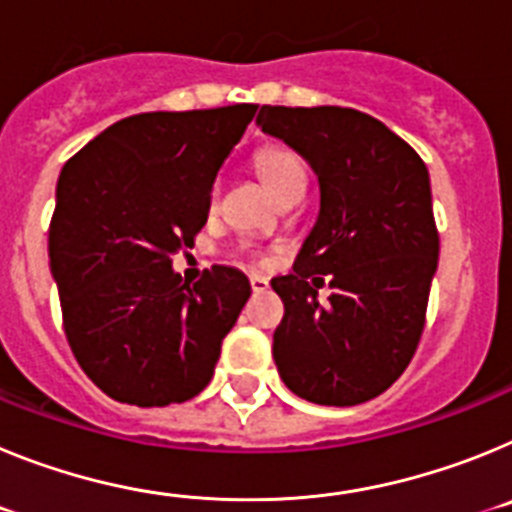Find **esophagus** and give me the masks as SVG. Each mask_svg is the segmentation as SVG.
Listing matches in <instances>:
<instances>
[{
    "label": "esophagus",
    "instance_id": "34e87169",
    "mask_svg": "<svg viewBox=\"0 0 512 512\" xmlns=\"http://www.w3.org/2000/svg\"><path fill=\"white\" fill-rule=\"evenodd\" d=\"M251 289L256 292V295H261V292H266V289H269V279L259 277V274H251Z\"/></svg>",
    "mask_w": 512,
    "mask_h": 512
}]
</instances>
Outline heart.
<instances>
[{"label":"heart","mask_w":512,"mask_h":512,"mask_svg":"<svg viewBox=\"0 0 512 512\" xmlns=\"http://www.w3.org/2000/svg\"><path fill=\"white\" fill-rule=\"evenodd\" d=\"M253 164H256V171L259 176L264 179V184L269 187V192L274 197H284L289 192H297L302 189L305 192V184H307V176H305V166L302 161L297 158L295 151H289V148L282 146H269V148H261L253 158ZM217 200V187L212 189L210 194V202L215 205Z\"/></svg>","instance_id":"1"}]
</instances>
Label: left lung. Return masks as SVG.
<instances>
[{
  "instance_id": "obj_1",
  "label": "left lung",
  "mask_w": 512,
  "mask_h": 512,
  "mask_svg": "<svg viewBox=\"0 0 512 512\" xmlns=\"http://www.w3.org/2000/svg\"><path fill=\"white\" fill-rule=\"evenodd\" d=\"M256 125L300 153L320 184L295 271L271 279L284 302L279 377L315 405H361L408 369L423 333L438 266L428 169L384 122L348 107L264 104ZM325 281L334 295L323 306Z\"/></svg>"
}]
</instances>
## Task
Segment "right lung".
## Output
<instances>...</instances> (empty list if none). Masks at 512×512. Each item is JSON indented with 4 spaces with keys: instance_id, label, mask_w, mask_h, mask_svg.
<instances>
[{
    "instance_id": "obj_1",
    "label": "right lung",
    "mask_w": 512,
    "mask_h": 512,
    "mask_svg": "<svg viewBox=\"0 0 512 512\" xmlns=\"http://www.w3.org/2000/svg\"><path fill=\"white\" fill-rule=\"evenodd\" d=\"M253 115L256 104L125 117L61 169L48 259L63 330L112 400L164 408L215 374L251 284L215 264L189 287L171 256L194 246L212 182Z\"/></svg>"
}]
</instances>
